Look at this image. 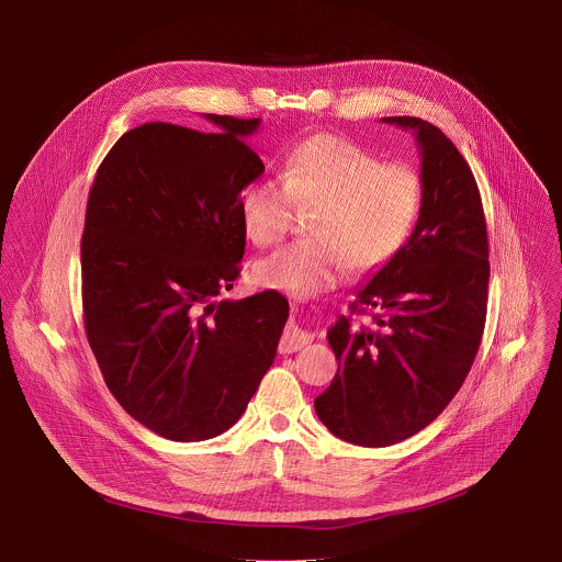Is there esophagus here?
<instances>
[{"mask_svg":"<svg viewBox=\"0 0 562 562\" xmlns=\"http://www.w3.org/2000/svg\"><path fill=\"white\" fill-rule=\"evenodd\" d=\"M313 340V336L304 329H300L295 323H291L284 334H282V340H280V353H293V351H300L302 347H306L308 342Z\"/></svg>","mask_w":562,"mask_h":562,"instance_id":"esophagus-1","label":"esophagus"}]
</instances>
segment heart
I'll return each mask as SVG.
<instances>
[{"label":"heart","mask_w":562,"mask_h":562,"mask_svg":"<svg viewBox=\"0 0 562 562\" xmlns=\"http://www.w3.org/2000/svg\"><path fill=\"white\" fill-rule=\"evenodd\" d=\"M423 176L403 162L382 159L360 144L315 133L291 144L280 178L265 176L239 202L243 224L258 247L286 237L297 211H313V237L284 247L251 269L256 284L293 297L338 286L351 271L371 273L391 262L420 220Z\"/></svg>","instance_id":"heart-1"}]
</instances>
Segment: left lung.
<instances>
[{"label": "left lung", "instance_id": "8db88e82", "mask_svg": "<svg viewBox=\"0 0 562 562\" xmlns=\"http://www.w3.org/2000/svg\"><path fill=\"white\" fill-rule=\"evenodd\" d=\"M382 122L416 133L423 213L403 251L351 302V313H371V325L340 315L329 329L338 373L315 397L323 425L360 447L407 440L445 412L475 360L487 317V222L467 159L420 117Z\"/></svg>", "mask_w": 562, "mask_h": 562}]
</instances>
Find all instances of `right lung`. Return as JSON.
<instances>
[{"mask_svg":"<svg viewBox=\"0 0 562 562\" xmlns=\"http://www.w3.org/2000/svg\"><path fill=\"white\" fill-rule=\"evenodd\" d=\"M148 122L102 159L82 235L85 329L109 391L157 436L200 442L245 414L289 317L278 291L220 300L245 256L260 120Z\"/></svg>","mask_w":562,"mask_h":562,"instance_id":"right-lung-1","label":"right lung"}]
</instances>
